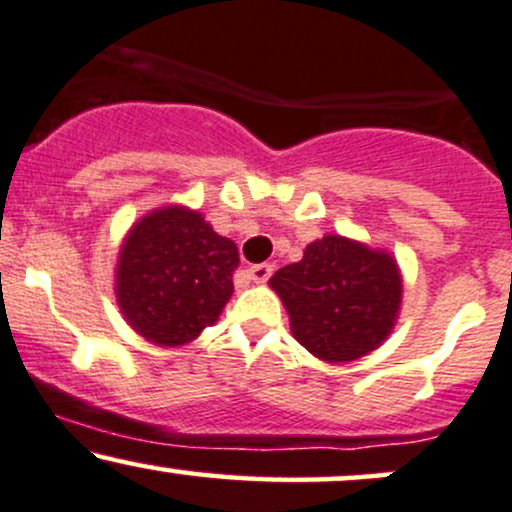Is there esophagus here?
Masks as SVG:
<instances>
[{"mask_svg": "<svg viewBox=\"0 0 512 512\" xmlns=\"http://www.w3.org/2000/svg\"><path fill=\"white\" fill-rule=\"evenodd\" d=\"M249 275L254 282H268L270 275H273V263H256V266L249 268Z\"/></svg>", "mask_w": 512, "mask_h": 512, "instance_id": "34e87169", "label": "esophagus"}]
</instances>
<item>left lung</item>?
<instances>
[{"label": "left lung", "mask_w": 512, "mask_h": 512, "mask_svg": "<svg viewBox=\"0 0 512 512\" xmlns=\"http://www.w3.org/2000/svg\"><path fill=\"white\" fill-rule=\"evenodd\" d=\"M292 335L323 362H352L388 338L400 309L398 266L345 237L318 239L304 258L270 278Z\"/></svg>", "instance_id": "obj_1"}]
</instances>
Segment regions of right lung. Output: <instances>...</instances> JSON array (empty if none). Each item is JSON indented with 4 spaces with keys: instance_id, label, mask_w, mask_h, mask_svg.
Instances as JSON below:
<instances>
[{
    "instance_id": "right-lung-1",
    "label": "right lung",
    "mask_w": 512,
    "mask_h": 512,
    "mask_svg": "<svg viewBox=\"0 0 512 512\" xmlns=\"http://www.w3.org/2000/svg\"><path fill=\"white\" fill-rule=\"evenodd\" d=\"M237 266L234 242L194 210H155L131 230L119 254L122 314L155 345H184L220 316Z\"/></svg>"
}]
</instances>
